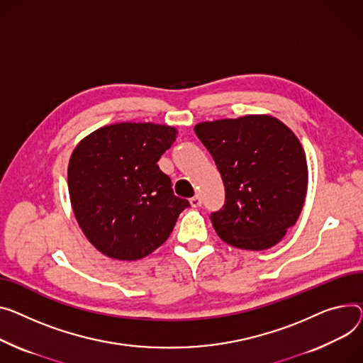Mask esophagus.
Instances as JSON below:
<instances>
[{"mask_svg": "<svg viewBox=\"0 0 363 363\" xmlns=\"http://www.w3.org/2000/svg\"><path fill=\"white\" fill-rule=\"evenodd\" d=\"M189 204L191 207H200L201 206V197L200 196H194L192 199H189Z\"/></svg>", "mask_w": 363, "mask_h": 363, "instance_id": "obj_1", "label": "esophagus"}]
</instances>
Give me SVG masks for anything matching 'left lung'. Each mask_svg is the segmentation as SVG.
<instances>
[{"instance_id": "1", "label": "left lung", "mask_w": 363, "mask_h": 363, "mask_svg": "<svg viewBox=\"0 0 363 363\" xmlns=\"http://www.w3.org/2000/svg\"><path fill=\"white\" fill-rule=\"evenodd\" d=\"M194 131L225 184V206L210 216L216 233L247 251L279 244L306 197L308 164L298 137L272 115L207 121Z\"/></svg>"}]
</instances>
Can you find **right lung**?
Instances as JSON below:
<instances>
[{
	"instance_id": "1",
	"label": "right lung",
	"mask_w": 363,
	"mask_h": 363,
	"mask_svg": "<svg viewBox=\"0 0 363 363\" xmlns=\"http://www.w3.org/2000/svg\"><path fill=\"white\" fill-rule=\"evenodd\" d=\"M177 128L118 123L86 135L68 163V192L76 220L104 255L134 261L157 250L189 203L174 194L159 169Z\"/></svg>"
}]
</instances>
